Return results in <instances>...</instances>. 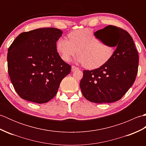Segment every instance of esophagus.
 Here are the masks:
<instances>
[{
  "label": "esophagus",
  "instance_id": "34e87169",
  "mask_svg": "<svg viewBox=\"0 0 146 146\" xmlns=\"http://www.w3.org/2000/svg\"><path fill=\"white\" fill-rule=\"evenodd\" d=\"M77 70H78V68H77V67H76L75 66H71V71H76Z\"/></svg>",
  "mask_w": 146,
  "mask_h": 146
}]
</instances>
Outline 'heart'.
I'll list each match as a JSON object with an SVG mask.
<instances>
[{
    "label": "heart",
    "instance_id": "1",
    "mask_svg": "<svg viewBox=\"0 0 146 146\" xmlns=\"http://www.w3.org/2000/svg\"><path fill=\"white\" fill-rule=\"evenodd\" d=\"M69 40L63 38L56 42V50L61 59L70 60L76 53V61L83 63L86 68H98L109 60L114 52V48L101 42L90 29L77 30L68 35Z\"/></svg>",
    "mask_w": 146,
    "mask_h": 146
}]
</instances>
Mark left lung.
I'll use <instances>...</instances> for the list:
<instances>
[{
	"label": "left lung",
	"instance_id": "left-lung-1",
	"mask_svg": "<svg viewBox=\"0 0 146 146\" xmlns=\"http://www.w3.org/2000/svg\"><path fill=\"white\" fill-rule=\"evenodd\" d=\"M94 35L105 39L108 46L116 49L100 67L83 71L80 88L86 100L97 104L112 103L119 100L134 83L138 52L131 36L119 27L107 26Z\"/></svg>",
	"mask_w": 146,
	"mask_h": 146
}]
</instances>
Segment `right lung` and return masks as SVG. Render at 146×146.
<instances>
[{
    "label": "right lung",
    "mask_w": 146,
    "mask_h": 146,
    "mask_svg": "<svg viewBox=\"0 0 146 146\" xmlns=\"http://www.w3.org/2000/svg\"><path fill=\"white\" fill-rule=\"evenodd\" d=\"M63 31L54 27L21 33L8 49V73L19 97L37 104L51 100L71 66L57 52Z\"/></svg>",
    "instance_id": "add662e5"
}]
</instances>
